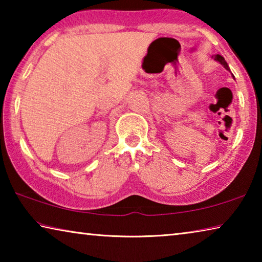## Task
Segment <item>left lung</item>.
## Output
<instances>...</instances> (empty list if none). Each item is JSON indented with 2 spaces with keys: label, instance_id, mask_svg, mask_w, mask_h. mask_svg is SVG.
<instances>
[{
  "label": "left lung",
  "instance_id": "8db88e82",
  "mask_svg": "<svg viewBox=\"0 0 262 262\" xmlns=\"http://www.w3.org/2000/svg\"><path fill=\"white\" fill-rule=\"evenodd\" d=\"M214 60L215 61H217V62H220V63L223 66V67L227 69V70H230V68H229V66H228V63H227V61L224 60V57L222 56V55H220V54H216L215 56H214Z\"/></svg>",
  "mask_w": 262,
  "mask_h": 262
}]
</instances>
